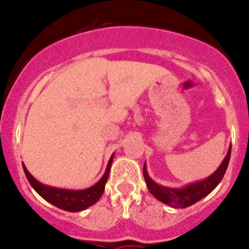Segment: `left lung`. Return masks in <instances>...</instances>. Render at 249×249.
<instances>
[{"label": "left lung", "mask_w": 249, "mask_h": 249, "mask_svg": "<svg viewBox=\"0 0 249 249\" xmlns=\"http://www.w3.org/2000/svg\"><path fill=\"white\" fill-rule=\"evenodd\" d=\"M230 153H231V145H230L229 150H228L227 156L224 157L223 162L218 166L216 171L209 178H204L198 182H193V183L186 184V186L181 187V188H171V187L162 186V184L157 183L148 176L147 169H146V164H143V178H145L146 186H147L150 193L162 201L163 204L169 205L175 209H184L191 205L196 204L202 198L211 193L220 181H222L223 176H224L225 171H227L228 164H229Z\"/></svg>", "instance_id": "obj_1"}]
</instances>
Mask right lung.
Masks as SVG:
<instances>
[{"mask_svg": "<svg viewBox=\"0 0 249 249\" xmlns=\"http://www.w3.org/2000/svg\"><path fill=\"white\" fill-rule=\"evenodd\" d=\"M112 158H114V153H112L109 162H107L106 173L102 176L101 180L97 182L96 184H93L92 187H89V188L80 189V191L56 188V187L43 184L31 175L24 164H22V168H24L25 175H26L27 180H29L32 188L35 189L43 199H45L48 202H50L53 206L58 207V209L65 210V211L79 212L83 211V210H86L87 207L92 206V205L96 204V202L101 199L102 194H103L104 192V188H106L107 178H109Z\"/></svg>", "mask_w": 249, "mask_h": 249, "instance_id": "add662e5", "label": "right lung"}]
</instances>
